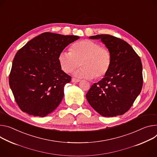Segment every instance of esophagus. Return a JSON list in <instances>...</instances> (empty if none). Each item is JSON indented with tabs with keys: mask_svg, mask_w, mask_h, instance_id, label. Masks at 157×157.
I'll return each instance as SVG.
<instances>
[{
	"mask_svg": "<svg viewBox=\"0 0 157 157\" xmlns=\"http://www.w3.org/2000/svg\"><path fill=\"white\" fill-rule=\"evenodd\" d=\"M79 81H80V79H76L75 78H72V82H78Z\"/></svg>",
	"mask_w": 157,
	"mask_h": 157,
	"instance_id": "obj_1",
	"label": "esophagus"
}]
</instances>
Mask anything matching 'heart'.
Listing matches in <instances>:
<instances>
[{
  "label": "heart",
  "instance_id": "obj_1",
  "mask_svg": "<svg viewBox=\"0 0 157 157\" xmlns=\"http://www.w3.org/2000/svg\"><path fill=\"white\" fill-rule=\"evenodd\" d=\"M61 69L70 73L81 65L77 76L87 79H101L108 72L112 63V55L106 47L93 40L86 39L75 42L69 52H62L58 58Z\"/></svg>",
  "mask_w": 157,
  "mask_h": 157
}]
</instances>
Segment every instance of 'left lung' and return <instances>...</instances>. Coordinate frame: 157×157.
Masks as SVG:
<instances>
[{
  "mask_svg": "<svg viewBox=\"0 0 157 157\" xmlns=\"http://www.w3.org/2000/svg\"><path fill=\"white\" fill-rule=\"evenodd\" d=\"M101 39L112 55L108 73L94 83L86 94L88 103L105 117L122 115L130 109L143 86L140 58L126 41L108 34L90 37Z\"/></svg>",
  "mask_w": 157,
  "mask_h": 157,
  "instance_id": "obj_1",
  "label": "left lung"
}]
</instances>
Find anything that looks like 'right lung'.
Masks as SVG:
<instances>
[{
	"label": "right lung",
	"mask_w": 157,
	"mask_h": 157,
	"mask_svg": "<svg viewBox=\"0 0 157 157\" xmlns=\"http://www.w3.org/2000/svg\"><path fill=\"white\" fill-rule=\"evenodd\" d=\"M77 36L44 33L33 38L16 54L9 85L19 108L34 117H44L59 106L64 87L71 80L60 66L63 49Z\"/></svg>",
	"instance_id": "obj_1"
}]
</instances>
